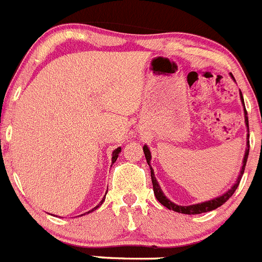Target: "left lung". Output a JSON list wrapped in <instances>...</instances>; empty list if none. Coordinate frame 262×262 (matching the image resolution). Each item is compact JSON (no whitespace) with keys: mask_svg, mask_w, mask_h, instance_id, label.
Masks as SVG:
<instances>
[{"mask_svg":"<svg viewBox=\"0 0 262 262\" xmlns=\"http://www.w3.org/2000/svg\"><path fill=\"white\" fill-rule=\"evenodd\" d=\"M230 76H232V75H230ZM232 79L234 80V77L232 76ZM234 81H235V80H234ZM239 95H241V102H242V104L245 105V102H243V97H242V93H241V90H239ZM243 110H245V123H246V126H247V131H248V118H247V116H246V115H247V112H246V107L243 108ZM248 137H250V134H247V147H246V150H245V157H243L242 168H241V170H239V176H238V178H237V181H235L234 185H233L232 187L229 188V190L225 191V192L223 193V195L218 196V198L211 199V200L204 201V203L193 204V205H188V206L177 205V204L172 203V201H170L169 199H168L167 196L164 195V192H163L162 188H160L159 183H158L157 178H155L154 169H152V168L150 167V172H151L152 190H154V195H155V198H157V200L159 201V203L162 204L163 206H165V208H167V209H169V210H173V211H176V213H181V214H188V215H195V214L208 213V211L214 210V209H218L219 206H222L223 204H224L225 201H227L228 199H229L230 196H232L233 193H234V191L237 190L238 185H239V181H241V178H242L243 172H245L246 163H247L248 151H250V141H248ZM142 150H144V154H145V158H146L147 164L150 165V160H151V152H150V150H149V147H147V145H144Z\"/></svg>","mask_w":262,"mask_h":262,"instance_id":"left-lung-1","label":"left lung"}]
</instances>
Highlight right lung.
Returning a JSON list of instances; mask_svg holds the SVG:
<instances>
[{"label": "right lung", "instance_id": "add662e5", "mask_svg": "<svg viewBox=\"0 0 262 262\" xmlns=\"http://www.w3.org/2000/svg\"><path fill=\"white\" fill-rule=\"evenodd\" d=\"M120 152H121V147H117V149H115V150H113V152H112V163H115L116 160H117V158H118V154H120ZM105 195H107V193H105ZM104 200H105V198H103V199H102V201H100V203L98 204V205L95 206V208H93L92 210H90V211H88V214H89V213H92V211H94V210H97V209L99 208V206L102 205L103 203H104ZM82 215H85V214H82Z\"/></svg>", "mask_w": 262, "mask_h": 262}]
</instances>
